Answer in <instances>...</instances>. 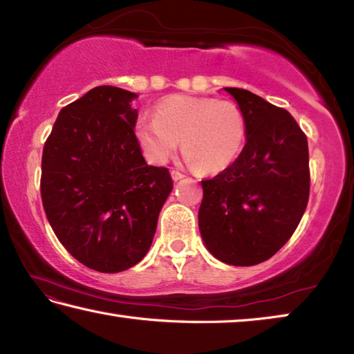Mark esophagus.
<instances>
[{
  "mask_svg": "<svg viewBox=\"0 0 354 354\" xmlns=\"http://www.w3.org/2000/svg\"><path fill=\"white\" fill-rule=\"evenodd\" d=\"M170 175H171V179H173V181H175V183H178V181H181V179L184 178V175H183V173H181V171H178V170H171V173H170Z\"/></svg>",
  "mask_w": 354,
  "mask_h": 354,
  "instance_id": "esophagus-1",
  "label": "esophagus"
}]
</instances>
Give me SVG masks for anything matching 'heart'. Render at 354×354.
I'll use <instances>...</instances> for the list:
<instances>
[{"mask_svg":"<svg viewBox=\"0 0 354 354\" xmlns=\"http://www.w3.org/2000/svg\"><path fill=\"white\" fill-rule=\"evenodd\" d=\"M142 153L153 164H165L181 142L185 159L200 173L226 170L241 156L247 140V120L232 101L175 95L142 113L134 123Z\"/></svg>","mask_w":354,"mask_h":354,"instance_id":"1","label":"heart"}]
</instances>
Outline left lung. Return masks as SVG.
Returning a JSON list of instances; mask_svg holds the SVG:
<instances>
[{"instance_id":"1","label":"left lung","mask_w":354,"mask_h":354,"mask_svg":"<svg viewBox=\"0 0 354 354\" xmlns=\"http://www.w3.org/2000/svg\"><path fill=\"white\" fill-rule=\"evenodd\" d=\"M247 120V143L232 165L201 181V239L215 259L250 267L292 237L309 200L308 139L286 109L225 87Z\"/></svg>"}]
</instances>
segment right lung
I'll list each match as a JSON object with an SVG mask.
<instances>
[{
  "label": "right lung",
  "mask_w": 354,
  "mask_h": 354,
  "mask_svg": "<svg viewBox=\"0 0 354 354\" xmlns=\"http://www.w3.org/2000/svg\"><path fill=\"white\" fill-rule=\"evenodd\" d=\"M137 93L98 86L59 112L41 156L46 218L84 266L118 273L153 243L173 189L164 167L148 165L134 136Z\"/></svg>",
  "instance_id": "add662e5"
}]
</instances>
